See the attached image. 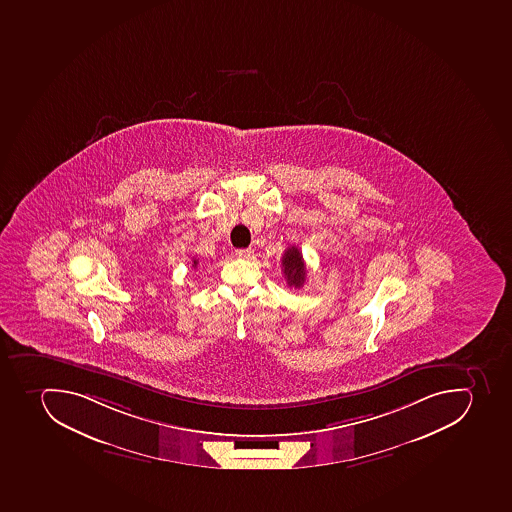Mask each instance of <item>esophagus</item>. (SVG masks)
Masks as SVG:
<instances>
[{"instance_id":"esophagus-1","label":"esophagus","mask_w":512,"mask_h":512,"mask_svg":"<svg viewBox=\"0 0 512 512\" xmlns=\"http://www.w3.org/2000/svg\"><path fill=\"white\" fill-rule=\"evenodd\" d=\"M235 254H237V258L248 259V258H251V254H253V251H251V250H237V251H235Z\"/></svg>"}]
</instances>
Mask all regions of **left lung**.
Instances as JSON below:
<instances>
[{
  "mask_svg": "<svg viewBox=\"0 0 512 512\" xmlns=\"http://www.w3.org/2000/svg\"><path fill=\"white\" fill-rule=\"evenodd\" d=\"M282 271H284L285 280L288 287L300 288L306 282V266L301 256V251L297 246L287 248L282 258Z\"/></svg>",
  "mask_w": 512,
  "mask_h": 512,
  "instance_id": "left-lung-1",
  "label": "left lung"
}]
</instances>
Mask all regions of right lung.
<instances>
[{
  "label": "right lung",
  "mask_w": 512,
  "mask_h": 512,
  "mask_svg": "<svg viewBox=\"0 0 512 512\" xmlns=\"http://www.w3.org/2000/svg\"><path fill=\"white\" fill-rule=\"evenodd\" d=\"M198 266V259H193V267Z\"/></svg>",
  "instance_id": "obj_1"
}]
</instances>
